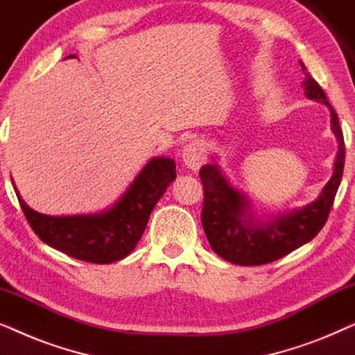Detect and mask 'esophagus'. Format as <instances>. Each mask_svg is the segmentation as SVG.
<instances>
[{"instance_id": "esophagus-1", "label": "esophagus", "mask_w": 355, "mask_h": 355, "mask_svg": "<svg viewBox=\"0 0 355 355\" xmlns=\"http://www.w3.org/2000/svg\"><path fill=\"white\" fill-rule=\"evenodd\" d=\"M205 159H207V147L203 140L196 139L184 147L182 162L189 169H192V171L200 169L202 164L205 163Z\"/></svg>"}]
</instances>
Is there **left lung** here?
<instances>
[{
	"mask_svg": "<svg viewBox=\"0 0 355 355\" xmlns=\"http://www.w3.org/2000/svg\"><path fill=\"white\" fill-rule=\"evenodd\" d=\"M300 66L305 71L302 62ZM302 85L307 98L328 106L331 114V130L338 140L333 174L315 200L278 215L260 216L252 208L249 196L230 182V178L218 164V155H213L211 163L200 169L205 196L202 210L203 231L213 252L234 265H265L283 259L312 241L327 223L331 210L346 158L343 130L339 128L336 111L328 103L322 87L307 72Z\"/></svg>",
	"mask_w": 355,
	"mask_h": 355,
	"instance_id": "8db88e82",
	"label": "left lung"
}]
</instances>
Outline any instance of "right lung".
Wrapping results in <instances>:
<instances>
[{"instance_id":"obj_1","label":"right lung","mask_w":355,"mask_h":355,"mask_svg":"<svg viewBox=\"0 0 355 355\" xmlns=\"http://www.w3.org/2000/svg\"><path fill=\"white\" fill-rule=\"evenodd\" d=\"M174 179L176 162L168 157H152L111 205L95 213L61 216L32 210L12 184L28 225L45 244L72 259L106 265L125 259L135 249L150 213Z\"/></svg>"}]
</instances>
